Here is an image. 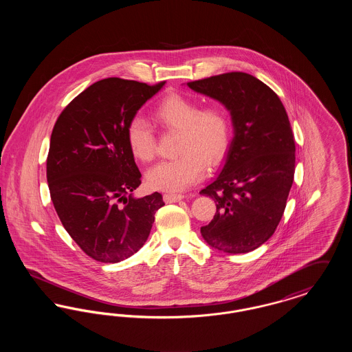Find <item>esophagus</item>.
I'll return each mask as SVG.
<instances>
[{"instance_id": "34e87169", "label": "esophagus", "mask_w": 352, "mask_h": 352, "mask_svg": "<svg viewBox=\"0 0 352 352\" xmlns=\"http://www.w3.org/2000/svg\"><path fill=\"white\" fill-rule=\"evenodd\" d=\"M184 198V195L182 194H174V192H168L164 195V201L166 203H175V201H182Z\"/></svg>"}]
</instances>
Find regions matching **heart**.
Listing matches in <instances>:
<instances>
[{"instance_id":"obj_1","label":"heart","mask_w":352,"mask_h":352,"mask_svg":"<svg viewBox=\"0 0 352 352\" xmlns=\"http://www.w3.org/2000/svg\"><path fill=\"white\" fill-rule=\"evenodd\" d=\"M153 118L165 129L177 132L178 157L157 164L146 173L153 190L182 191L198 184L206 164H219L230 146V118L219 105L199 109V104L179 94L168 95L153 111ZM126 144L134 158L148 162L155 154V137L149 125L134 118L126 126Z\"/></svg>"}]
</instances>
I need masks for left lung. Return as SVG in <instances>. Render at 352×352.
<instances>
[{"instance_id": "8db88e82", "label": "left lung", "mask_w": 352, "mask_h": 352, "mask_svg": "<svg viewBox=\"0 0 352 352\" xmlns=\"http://www.w3.org/2000/svg\"><path fill=\"white\" fill-rule=\"evenodd\" d=\"M187 85L230 111L234 138L226 164L201 191L217 203L201 228L206 243L226 253H247L274 234L294 178L296 144L280 98L257 78L228 72Z\"/></svg>"}]
</instances>
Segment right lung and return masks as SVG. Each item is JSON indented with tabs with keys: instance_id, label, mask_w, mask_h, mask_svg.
I'll list each match as a JSON object with an SVG mask.
<instances>
[{
	"instance_id": "right-lung-1",
	"label": "right lung",
	"mask_w": 352,
	"mask_h": 352,
	"mask_svg": "<svg viewBox=\"0 0 352 352\" xmlns=\"http://www.w3.org/2000/svg\"><path fill=\"white\" fill-rule=\"evenodd\" d=\"M164 84L102 79L71 101L54 125L51 201L72 240L96 261L120 263L134 254L165 206L160 192L134 198L141 173L126 144L128 124Z\"/></svg>"
}]
</instances>
